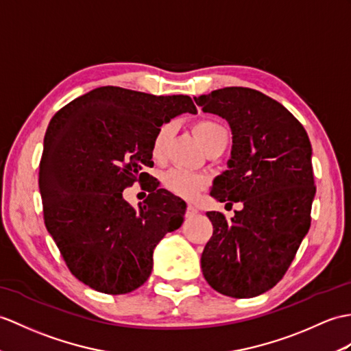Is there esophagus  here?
<instances>
[{"label":"esophagus","instance_id":"1","mask_svg":"<svg viewBox=\"0 0 351 351\" xmlns=\"http://www.w3.org/2000/svg\"><path fill=\"white\" fill-rule=\"evenodd\" d=\"M197 213H199V210L195 209L194 206H191V205L186 206V217H194Z\"/></svg>","mask_w":351,"mask_h":351}]
</instances>
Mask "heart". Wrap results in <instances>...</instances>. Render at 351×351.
<instances>
[{
  "label": "heart",
  "instance_id": "1",
  "mask_svg": "<svg viewBox=\"0 0 351 351\" xmlns=\"http://www.w3.org/2000/svg\"><path fill=\"white\" fill-rule=\"evenodd\" d=\"M193 132L197 136L202 145L205 146V149L210 148V146L219 143V142H227L229 138V132H227L226 125H223L221 122H218L215 119H199L193 124ZM173 134V125L172 124H165L161 125L156 136H154L152 141V157L156 160H161L165 157L167 145L172 138ZM162 184H165L166 189L173 193L179 197L184 199H193L199 194V191L205 186L206 179L205 176L197 175V173H191V172H185V170L181 169H172L169 172L165 173L162 176Z\"/></svg>",
  "mask_w": 351,
  "mask_h": 351
}]
</instances>
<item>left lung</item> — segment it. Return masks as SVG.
Returning <instances> with one entry per match:
<instances>
[{
    "label": "left lung",
    "mask_w": 351,
    "mask_h": 351,
    "mask_svg": "<svg viewBox=\"0 0 351 351\" xmlns=\"http://www.w3.org/2000/svg\"><path fill=\"white\" fill-rule=\"evenodd\" d=\"M194 101L229 122L233 136L229 170L214 179L210 195L243 205L230 221L206 213L214 233L202 272L224 296L254 298L282 278L311 226V142L281 103L256 89L229 86Z\"/></svg>",
    "instance_id": "8db88e82"
}]
</instances>
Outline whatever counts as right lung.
<instances>
[{
  "label": "right lung",
  "instance_id": "obj_1",
  "mask_svg": "<svg viewBox=\"0 0 351 351\" xmlns=\"http://www.w3.org/2000/svg\"><path fill=\"white\" fill-rule=\"evenodd\" d=\"M197 113L189 95H152L95 88L65 104L49 122L38 186L47 232L79 281L108 295L141 287L152 252L181 227L186 205L152 181L134 209L122 191L152 176L157 130L181 113Z\"/></svg>",
  "mask_w": 351,
  "mask_h": 351
}]
</instances>
